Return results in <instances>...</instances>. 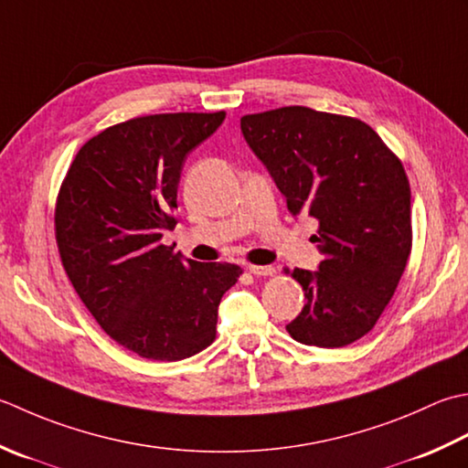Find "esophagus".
<instances>
[{
	"mask_svg": "<svg viewBox=\"0 0 468 468\" xmlns=\"http://www.w3.org/2000/svg\"><path fill=\"white\" fill-rule=\"evenodd\" d=\"M247 270H250L253 276H273V273H276L271 265H247Z\"/></svg>",
	"mask_w": 468,
	"mask_h": 468,
	"instance_id": "esophagus-1",
	"label": "esophagus"
}]
</instances>
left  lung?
<instances>
[{
    "mask_svg": "<svg viewBox=\"0 0 468 468\" xmlns=\"http://www.w3.org/2000/svg\"><path fill=\"white\" fill-rule=\"evenodd\" d=\"M241 132L294 217L318 223L316 271H292L306 304L286 324L302 345L336 349L367 335L411 251L410 182L361 119L282 107L243 115Z\"/></svg>",
    "mask_w": 468,
    "mask_h": 468,
    "instance_id": "left-lung-1",
    "label": "left lung"
}]
</instances>
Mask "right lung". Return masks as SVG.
<instances>
[{"label": "right lung", "mask_w": 468, "mask_h": 468, "mask_svg": "<svg viewBox=\"0 0 468 468\" xmlns=\"http://www.w3.org/2000/svg\"><path fill=\"white\" fill-rule=\"evenodd\" d=\"M218 113L135 117L90 137L64 178L54 227L60 260L101 328L144 359L180 361L215 341L235 263H200L162 237L176 227L186 155L223 123Z\"/></svg>", "instance_id": "right-lung-1"}]
</instances>
